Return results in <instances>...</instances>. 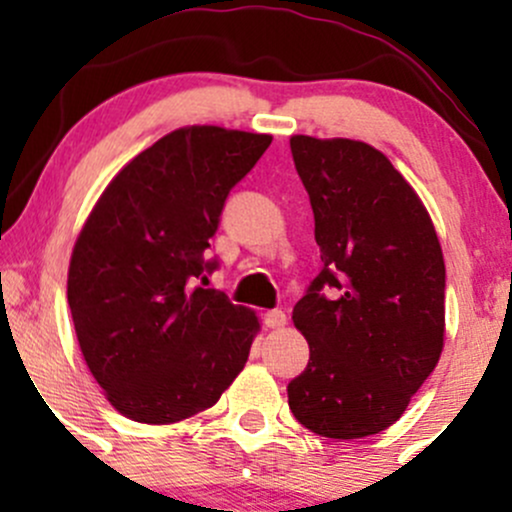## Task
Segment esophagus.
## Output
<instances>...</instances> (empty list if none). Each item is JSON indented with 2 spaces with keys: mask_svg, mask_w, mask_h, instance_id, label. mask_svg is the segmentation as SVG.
I'll use <instances>...</instances> for the list:
<instances>
[{
  "mask_svg": "<svg viewBox=\"0 0 512 512\" xmlns=\"http://www.w3.org/2000/svg\"><path fill=\"white\" fill-rule=\"evenodd\" d=\"M286 322H289V317H286L284 310H269L264 315V327H269V330H284Z\"/></svg>",
  "mask_w": 512,
  "mask_h": 512,
  "instance_id": "34e87169",
  "label": "esophagus"
}]
</instances>
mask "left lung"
Here are the masks:
<instances>
[{
  "instance_id": "1",
  "label": "left lung",
  "mask_w": 512,
  "mask_h": 512,
  "mask_svg": "<svg viewBox=\"0 0 512 512\" xmlns=\"http://www.w3.org/2000/svg\"><path fill=\"white\" fill-rule=\"evenodd\" d=\"M325 262L293 308L308 368L289 407L325 438L385 431L433 373L445 342V262L414 187L375 146L293 134ZM330 285L335 296L319 291Z\"/></svg>"
}]
</instances>
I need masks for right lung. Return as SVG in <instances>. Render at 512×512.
Returning a JSON list of instances; mask_svg holds the SVG:
<instances>
[{"label":"right lung","instance_id":"obj_1","mask_svg":"<svg viewBox=\"0 0 512 512\" xmlns=\"http://www.w3.org/2000/svg\"><path fill=\"white\" fill-rule=\"evenodd\" d=\"M272 134L173 129L127 163L76 236L67 274L81 354L103 395L139 424L214 407L248 361L255 310L195 286L228 192Z\"/></svg>","mask_w":512,"mask_h":512}]
</instances>
